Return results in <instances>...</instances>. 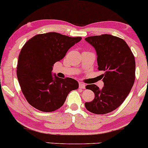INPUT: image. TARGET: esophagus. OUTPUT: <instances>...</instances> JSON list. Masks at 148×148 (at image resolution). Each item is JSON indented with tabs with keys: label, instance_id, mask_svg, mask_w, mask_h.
<instances>
[{
	"label": "esophagus",
	"instance_id": "1",
	"mask_svg": "<svg viewBox=\"0 0 148 148\" xmlns=\"http://www.w3.org/2000/svg\"><path fill=\"white\" fill-rule=\"evenodd\" d=\"M79 88H83V89H85L86 88V85H85L84 83H79Z\"/></svg>",
	"mask_w": 148,
	"mask_h": 148
}]
</instances>
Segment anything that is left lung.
Instances as JSON below:
<instances>
[{
    "mask_svg": "<svg viewBox=\"0 0 148 148\" xmlns=\"http://www.w3.org/2000/svg\"><path fill=\"white\" fill-rule=\"evenodd\" d=\"M85 40L95 49L98 69L104 72L102 89L95 84L86 87L95 97L85 106L91 113L106 114L118 108L130 92L135 81V58L125 40L118 37L104 34Z\"/></svg>",
    "mask_w": 148,
    "mask_h": 148,
    "instance_id": "left-lung-1",
    "label": "left lung"
}]
</instances>
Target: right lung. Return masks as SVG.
<instances>
[{"mask_svg": "<svg viewBox=\"0 0 148 148\" xmlns=\"http://www.w3.org/2000/svg\"><path fill=\"white\" fill-rule=\"evenodd\" d=\"M81 39L51 32L35 35L22 47L16 74L22 92L32 106L43 112L56 111L64 104L69 93L79 88L77 81L60 79L51 71Z\"/></svg>", "mask_w": 148, "mask_h": 148, "instance_id": "1", "label": "right lung"}]
</instances>
